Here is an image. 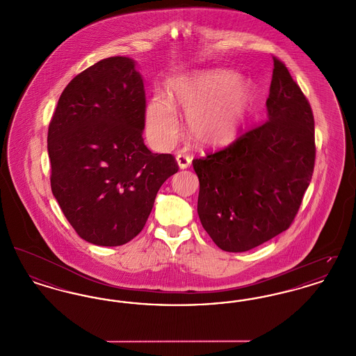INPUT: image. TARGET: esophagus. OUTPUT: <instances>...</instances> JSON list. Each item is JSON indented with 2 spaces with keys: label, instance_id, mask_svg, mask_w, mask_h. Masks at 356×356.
<instances>
[{
  "label": "esophagus",
  "instance_id": "34e87169",
  "mask_svg": "<svg viewBox=\"0 0 356 356\" xmlns=\"http://www.w3.org/2000/svg\"><path fill=\"white\" fill-rule=\"evenodd\" d=\"M176 161H177V165H179V168H180V170H186V168L191 165L192 159H191L188 154L179 153V154L176 156Z\"/></svg>",
  "mask_w": 356,
  "mask_h": 356
}]
</instances>
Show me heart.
Returning a JSON list of instances; mask_svg holds the SVG:
<instances>
[{
  "instance_id": "b5f03b06",
  "label": "heart",
  "mask_w": 356,
  "mask_h": 356,
  "mask_svg": "<svg viewBox=\"0 0 356 356\" xmlns=\"http://www.w3.org/2000/svg\"><path fill=\"white\" fill-rule=\"evenodd\" d=\"M170 96L186 111L192 137L204 147H221L236 138L248 119L254 89L234 72L216 69L175 80ZM145 131L157 148H170L177 140V112L161 93L147 105Z\"/></svg>"
}]
</instances>
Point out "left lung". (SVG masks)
I'll use <instances>...</instances> for the list:
<instances>
[{"label": "left lung", "instance_id": "left-lung-1", "mask_svg": "<svg viewBox=\"0 0 356 356\" xmlns=\"http://www.w3.org/2000/svg\"><path fill=\"white\" fill-rule=\"evenodd\" d=\"M267 122L225 149L192 161L197 213L227 252H245L289 228L312 179L315 129L309 102L273 57Z\"/></svg>", "mask_w": 356, "mask_h": 356}]
</instances>
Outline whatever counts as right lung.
<instances>
[{"label":"right lung","instance_id":"1","mask_svg":"<svg viewBox=\"0 0 356 356\" xmlns=\"http://www.w3.org/2000/svg\"><path fill=\"white\" fill-rule=\"evenodd\" d=\"M145 90L136 61L109 57L77 74L48 131L51 192L79 236L102 247L144 228L160 186L179 167L144 144Z\"/></svg>","mask_w":356,"mask_h":356}]
</instances>
